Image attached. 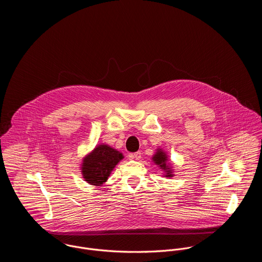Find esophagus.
Returning a JSON list of instances; mask_svg holds the SVG:
<instances>
[{
    "label": "esophagus",
    "mask_w": 262,
    "mask_h": 262,
    "mask_svg": "<svg viewBox=\"0 0 262 262\" xmlns=\"http://www.w3.org/2000/svg\"><path fill=\"white\" fill-rule=\"evenodd\" d=\"M141 152L140 151H137V152H135V153H131L130 155H129V157L131 158V159H134V160H139L140 158H141Z\"/></svg>",
    "instance_id": "34e87169"
}]
</instances>
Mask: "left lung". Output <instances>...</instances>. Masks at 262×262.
Here are the masks:
<instances>
[{
  "label": "left lung",
  "instance_id": "8db88e82",
  "mask_svg": "<svg viewBox=\"0 0 262 262\" xmlns=\"http://www.w3.org/2000/svg\"><path fill=\"white\" fill-rule=\"evenodd\" d=\"M151 160L154 162V164H156L163 171V177H165V178L174 177L172 163L169 162L168 155L162 148L156 149V152L152 155Z\"/></svg>",
  "mask_w": 262,
  "mask_h": 262
}]
</instances>
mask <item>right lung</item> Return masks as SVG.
Wrapping results in <instances>:
<instances>
[{
  "instance_id": "add662e5",
  "label": "right lung",
  "mask_w": 262,
  "mask_h": 262,
  "mask_svg": "<svg viewBox=\"0 0 262 262\" xmlns=\"http://www.w3.org/2000/svg\"><path fill=\"white\" fill-rule=\"evenodd\" d=\"M124 158L122 152L108 144H98L83 156L80 163L81 177L89 185L106 184L116 165Z\"/></svg>"
}]
</instances>
